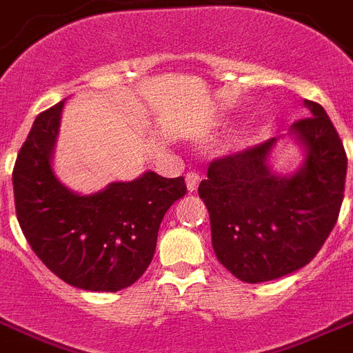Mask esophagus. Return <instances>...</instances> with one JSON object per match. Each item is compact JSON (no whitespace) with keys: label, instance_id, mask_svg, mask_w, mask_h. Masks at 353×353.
Here are the masks:
<instances>
[{"label":"esophagus","instance_id":"34e87169","mask_svg":"<svg viewBox=\"0 0 353 353\" xmlns=\"http://www.w3.org/2000/svg\"><path fill=\"white\" fill-rule=\"evenodd\" d=\"M198 183H200V174L194 173V171L185 174V185H188L189 193H194V191H196Z\"/></svg>","mask_w":353,"mask_h":353}]
</instances>
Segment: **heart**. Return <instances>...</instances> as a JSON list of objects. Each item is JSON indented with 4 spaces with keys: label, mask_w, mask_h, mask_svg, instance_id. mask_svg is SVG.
Wrapping results in <instances>:
<instances>
[{
    "label": "heart",
    "mask_w": 353,
    "mask_h": 353,
    "mask_svg": "<svg viewBox=\"0 0 353 353\" xmlns=\"http://www.w3.org/2000/svg\"><path fill=\"white\" fill-rule=\"evenodd\" d=\"M234 144H238V145H240V144H243V141H234Z\"/></svg>",
    "instance_id": "b5f03b06"
}]
</instances>
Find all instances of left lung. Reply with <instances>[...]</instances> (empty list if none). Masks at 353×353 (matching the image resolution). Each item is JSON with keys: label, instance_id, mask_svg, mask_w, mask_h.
Wrapping results in <instances>:
<instances>
[{"label": "left lung", "instance_id": "obj_1", "mask_svg": "<svg viewBox=\"0 0 353 353\" xmlns=\"http://www.w3.org/2000/svg\"><path fill=\"white\" fill-rule=\"evenodd\" d=\"M312 117L290 133L305 150L292 174L270 170L278 139L212 160L198 194L211 218L218 261L245 283L283 278L314 260L339 216L346 153L321 104L305 101Z\"/></svg>", "mask_w": 353, "mask_h": 353}]
</instances>
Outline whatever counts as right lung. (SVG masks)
<instances>
[{
	"label": "right lung",
	"instance_id": "obj_1",
	"mask_svg": "<svg viewBox=\"0 0 353 353\" xmlns=\"http://www.w3.org/2000/svg\"><path fill=\"white\" fill-rule=\"evenodd\" d=\"M65 101L39 113L12 171L17 222L43 263L65 283L117 292L141 278L153 260L165 211L188 191L182 176L153 171L77 194L52 168Z\"/></svg>",
	"mask_w": 353,
	"mask_h": 353
}]
</instances>
